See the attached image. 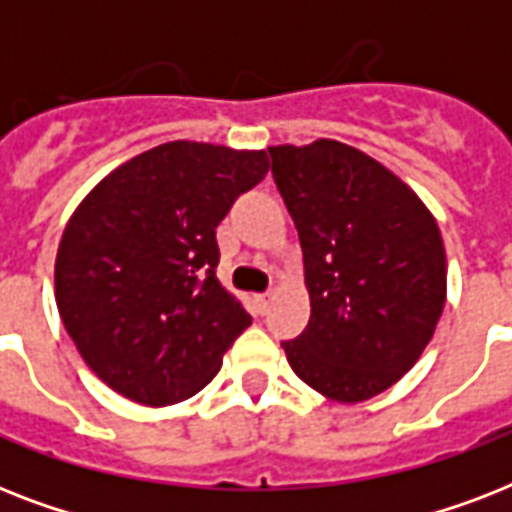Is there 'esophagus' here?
Returning <instances> with one entry per match:
<instances>
[{
    "label": "esophagus",
    "instance_id": "esophagus-1",
    "mask_svg": "<svg viewBox=\"0 0 512 512\" xmlns=\"http://www.w3.org/2000/svg\"><path fill=\"white\" fill-rule=\"evenodd\" d=\"M271 300H273V295H271V292H268V295H257V297H255V305H257V311H260V313H265V311H268V308H271Z\"/></svg>",
    "mask_w": 512,
    "mask_h": 512
}]
</instances>
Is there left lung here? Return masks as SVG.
Listing matches in <instances>:
<instances>
[{
    "label": "left lung",
    "instance_id": "left-lung-1",
    "mask_svg": "<svg viewBox=\"0 0 512 512\" xmlns=\"http://www.w3.org/2000/svg\"><path fill=\"white\" fill-rule=\"evenodd\" d=\"M268 154L311 295L308 327L281 348L321 396L366 401L417 364L441 319L446 252L436 217L401 177L345 143L321 138Z\"/></svg>",
    "mask_w": 512,
    "mask_h": 512
}]
</instances>
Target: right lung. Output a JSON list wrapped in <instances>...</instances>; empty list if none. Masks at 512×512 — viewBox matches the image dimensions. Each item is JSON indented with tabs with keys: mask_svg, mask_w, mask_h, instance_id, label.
I'll return each mask as SVG.
<instances>
[{
	"mask_svg": "<svg viewBox=\"0 0 512 512\" xmlns=\"http://www.w3.org/2000/svg\"><path fill=\"white\" fill-rule=\"evenodd\" d=\"M265 151L172 140L116 167L66 223L55 303L92 372L135 404L199 393L252 324L217 281L215 228Z\"/></svg>",
	"mask_w": 512,
	"mask_h": 512,
	"instance_id": "1",
	"label": "right lung"
}]
</instances>
